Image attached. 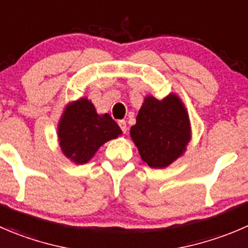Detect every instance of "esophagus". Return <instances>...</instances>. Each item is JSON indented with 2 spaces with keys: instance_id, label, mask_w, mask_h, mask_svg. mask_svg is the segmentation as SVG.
Returning <instances> with one entry per match:
<instances>
[{
  "instance_id": "1",
  "label": "esophagus",
  "mask_w": 248,
  "mask_h": 248,
  "mask_svg": "<svg viewBox=\"0 0 248 248\" xmlns=\"http://www.w3.org/2000/svg\"><path fill=\"white\" fill-rule=\"evenodd\" d=\"M119 126H120V128H121V131L124 132V133H126V132H127V124H126V121H124V120H120V121H119Z\"/></svg>"
}]
</instances>
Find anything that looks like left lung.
Listing matches in <instances>:
<instances>
[{
	"label": "left lung",
	"mask_w": 248,
	"mask_h": 248,
	"mask_svg": "<svg viewBox=\"0 0 248 248\" xmlns=\"http://www.w3.org/2000/svg\"><path fill=\"white\" fill-rule=\"evenodd\" d=\"M131 137L144 162L163 168L177 160L190 140L188 112L179 98L146 97L131 128Z\"/></svg>",
	"instance_id": "8db88e82"
}]
</instances>
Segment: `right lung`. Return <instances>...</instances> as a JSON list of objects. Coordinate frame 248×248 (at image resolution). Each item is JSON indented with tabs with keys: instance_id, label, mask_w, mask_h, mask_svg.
Listing matches in <instances>:
<instances>
[{
	"instance_id": "obj_1",
	"label": "right lung",
	"mask_w": 248,
	"mask_h": 248,
	"mask_svg": "<svg viewBox=\"0 0 248 248\" xmlns=\"http://www.w3.org/2000/svg\"><path fill=\"white\" fill-rule=\"evenodd\" d=\"M122 131L109 114L98 115L88 99L66 107L58 126V138L64 155L76 163H86L95 151Z\"/></svg>"
}]
</instances>
